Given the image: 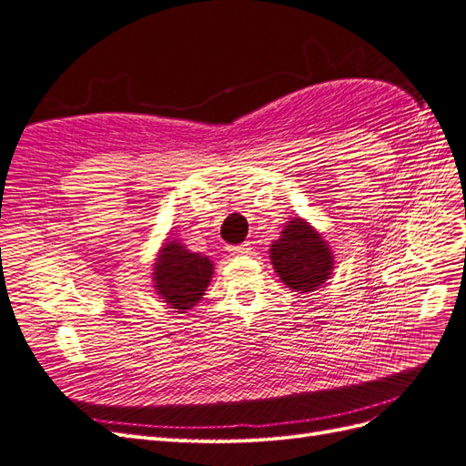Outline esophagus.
<instances>
[{"mask_svg": "<svg viewBox=\"0 0 466 466\" xmlns=\"http://www.w3.org/2000/svg\"><path fill=\"white\" fill-rule=\"evenodd\" d=\"M228 250L235 257H241V255H248L250 252V243H243V245H235V247H228Z\"/></svg>", "mask_w": 466, "mask_h": 466, "instance_id": "obj_1", "label": "esophagus"}]
</instances>
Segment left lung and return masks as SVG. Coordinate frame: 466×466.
Here are the masks:
<instances>
[{
    "mask_svg": "<svg viewBox=\"0 0 466 466\" xmlns=\"http://www.w3.org/2000/svg\"><path fill=\"white\" fill-rule=\"evenodd\" d=\"M268 252L284 286L299 293L319 289L334 270L329 241L303 218H291Z\"/></svg>",
    "mask_w": 466,
    "mask_h": 466,
    "instance_id": "1",
    "label": "left lung"
}]
</instances>
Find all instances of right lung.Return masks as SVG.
I'll return each mask as SVG.
<instances>
[{"label": "right lung", "instance_id": "obj_1", "mask_svg": "<svg viewBox=\"0 0 466 466\" xmlns=\"http://www.w3.org/2000/svg\"><path fill=\"white\" fill-rule=\"evenodd\" d=\"M211 276H214V262L209 257L190 252L178 238H165L153 262L151 279L155 293L168 309L187 313L196 303H200Z\"/></svg>", "mask_w": 466, "mask_h": 466}]
</instances>
